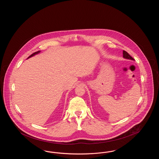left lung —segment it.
<instances>
[{"label":"left lung","instance_id":"left-lung-1","mask_svg":"<svg viewBox=\"0 0 159 159\" xmlns=\"http://www.w3.org/2000/svg\"><path fill=\"white\" fill-rule=\"evenodd\" d=\"M123 58H126V59H129V60H134V59L126 51H123Z\"/></svg>","mask_w":159,"mask_h":159}]
</instances>
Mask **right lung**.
<instances>
[{"mask_svg": "<svg viewBox=\"0 0 159 159\" xmlns=\"http://www.w3.org/2000/svg\"><path fill=\"white\" fill-rule=\"evenodd\" d=\"M40 52V51H37V52H34L33 53H32L31 55L30 56H29V58H30L31 57H32V56H33V55H34L35 54H37V53H39Z\"/></svg>", "mask_w": 159, "mask_h": 159, "instance_id": "1", "label": "right lung"}]
</instances>
